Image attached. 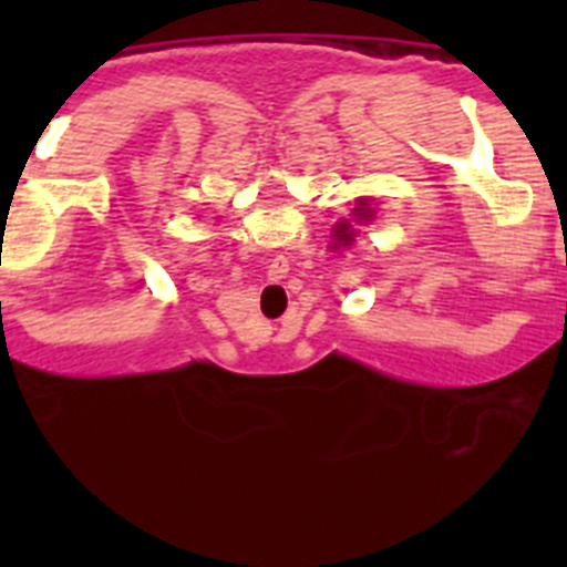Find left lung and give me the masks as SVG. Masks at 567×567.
I'll list each match as a JSON object with an SVG mask.
<instances>
[{
  "instance_id": "1",
  "label": "left lung",
  "mask_w": 567,
  "mask_h": 567,
  "mask_svg": "<svg viewBox=\"0 0 567 567\" xmlns=\"http://www.w3.org/2000/svg\"><path fill=\"white\" fill-rule=\"evenodd\" d=\"M363 204V202H360ZM354 215H358L360 221H365V218H372V209L369 207H354ZM334 238H338V244H352V238H354V233H352V227H349V221H343L340 224L338 229H334Z\"/></svg>"
}]
</instances>
